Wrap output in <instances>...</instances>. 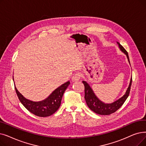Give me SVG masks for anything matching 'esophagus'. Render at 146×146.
<instances>
[{"mask_svg": "<svg viewBox=\"0 0 146 146\" xmlns=\"http://www.w3.org/2000/svg\"><path fill=\"white\" fill-rule=\"evenodd\" d=\"M80 78V74L79 73H76L73 74L72 80L73 82H76V81L79 80Z\"/></svg>", "mask_w": 146, "mask_h": 146, "instance_id": "esophagus-1", "label": "esophagus"}]
</instances>
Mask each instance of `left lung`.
I'll use <instances>...</instances> for the list:
<instances>
[{"instance_id": "left-lung-1", "label": "left lung", "mask_w": 146, "mask_h": 146, "mask_svg": "<svg viewBox=\"0 0 146 146\" xmlns=\"http://www.w3.org/2000/svg\"><path fill=\"white\" fill-rule=\"evenodd\" d=\"M117 43L118 44V46L120 49L121 50V51H122L127 56L128 61L130 64L129 56L127 51L119 42H117ZM82 82H83L85 86V99L89 108L94 112L98 114V115H109L117 111L123 104L126 100L128 97L132 84V78L131 79L129 86L124 96L119 100L115 101V102L110 104L104 103L103 101L100 100L96 96V94H94L92 88L89 85L87 82L84 80L82 81Z\"/></svg>"}]
</instances>
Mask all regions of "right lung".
<instances>
[{
	"instance_id": "add662e5",
	"label": "right lung",
	"mask_w": 146,
	"mask_h": 146,
	"mask_svg": "<svg viewBox=\"0 0 146 146\" xmlns=\"http://www.w3.org/2000/svg\"><path fill=\"white\" fill-rule=\"evenodd\" d=\"M69 85V81L66 82L56 88L47 98L38 102L30 101L24 97L17 90L15 86V90L20 102L30 112L39 117H47L52 115L59 109L63 94Z\"/></svg>"
}]
</instances>
